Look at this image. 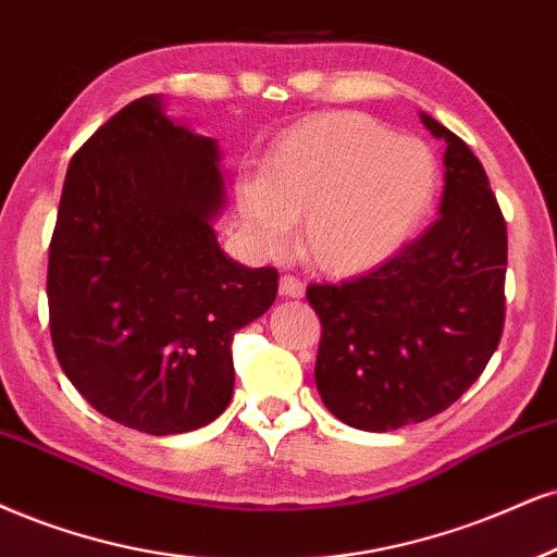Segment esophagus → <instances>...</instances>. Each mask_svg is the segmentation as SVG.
I'll return each mask as SVG.
<instances>
[{
  "instance_id": "34e87169",
  "label": "esophagus",
  "mask_w": 557,
  "mask_h": 557,
  "mask_svg": "<svg viewBox=\"0 0 557 557\" xmlns=\"http://www.w3.org/2000/svg\"><path fill=\"white\" fill-rule=\"evenodd\" d=\"M278 294L286 299H301L305 297V284L297 276H281Z\"/></svg>"
}]
</instances>
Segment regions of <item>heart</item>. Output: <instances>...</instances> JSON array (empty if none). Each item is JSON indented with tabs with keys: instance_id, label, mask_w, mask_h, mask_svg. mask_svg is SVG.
<instances>
[{
	"instance_id": "obj_1",
	"label": "heart",
	"mask_w": 557,
	"mask_h": 557,
	"mask_svg": "<svg viewBox=\"0 0 557 557\" xmlns=\"http://www.w3.org/2000/svg\"><path fill=\"white\" fill-rule=\"evenodd\" d=\"M434 188L425 144L363 115H322L271 149L263 177L239 183L237 211L258 250H281L301 219V256L327 273H356L408 239Z\"/></svg>"
}]
</instances>
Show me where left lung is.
I'll list each match as a JSON object with an SVG mask.
<instances>
[{"mask_svg": "<svg viewBox=\"0 0 557 557\" xmlns=\"http://www.w3.org/2000/svg\"><path fill=\"white\" fill-rule=\"evenodd\" d=\"M446 141L438 219L387 263L341 284H310L322 322L314 382L325 408L361 431L442 413L483 374L504 333L506 222L472 149Z\"/></svg>", "mask_w": 557, "mask_h": 557, "instance_id": "left-lung-1", "label": "left lung"}]
</instances>
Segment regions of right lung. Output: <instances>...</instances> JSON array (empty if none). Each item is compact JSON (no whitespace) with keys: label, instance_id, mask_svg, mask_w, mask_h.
Instances as JSON below:
<instances>
[{"label":"right lung","instance_id":"1","mask_svg":"<svg viewBox=\"0 0 557 557\" xmlns=\"http://www.w3.org/2000/svg\"><path fill=\"white\" fill-rule=\"evenodd\" d=\"M219 144L147 95L72 157L48 247L57 359L98 413L152 436L211 423L232 400V338L268 312L276 268L216 243Z\"/></svg>","mask_w":557,"mask_h":557}]
</instances>
